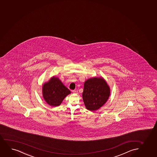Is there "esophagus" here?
Returning a JSON list of instances; mask_svg holds the SVG:
<instances>
[{"label": "esophagus", "instance_id": "34e87169", "mask_svg": "<svg viewBox=\"0 0 157 157\" xmlns=\"http://www.w3.org/2000/svg\"><path fill=\"white\" fill-rule=\"evenodd\" d=\"M72 93H74V94H78V91H77V90H72Z\"/></svg>", "mask_w": 157, "mask_h": 157}]
</instances>
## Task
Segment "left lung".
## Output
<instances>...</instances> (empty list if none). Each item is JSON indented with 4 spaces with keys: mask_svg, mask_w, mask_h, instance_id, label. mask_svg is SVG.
Listing matches in <instances>:
<instances>
[{
    "mask_svg": "<svg viewBox=\"0 0 157 157\" xmlns=\"http://www.w3.org/2000/svg\"><path fill=\"white\" fill-rule=\"evenodd\" d=\"M110 95V88L102 77H94L84 83L82 99L88 110L94 111L106 103Z\"/></svg>",
    "mask_w": 157,
    "mask_h": 157,
    "instance_id": "1",
    "label": "left lung"
}]
</instances>
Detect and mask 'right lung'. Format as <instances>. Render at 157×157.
<instances>
[{"label": "right lung", "instance_id": "obj_1", "mask_svg": "<svg viewBox=\"0 0 157 157\" xmlns=\"http://www.w3.org/2000/svg\"><path fill=\"white\" fill-rule=\"evenodd\" d=\"M71 91L64 86L58 78L52 77L42 87L43 97L48 104L58 106Z\"/></svg>", "mask_w": 157, "mask_h": 157}]
</instances>
